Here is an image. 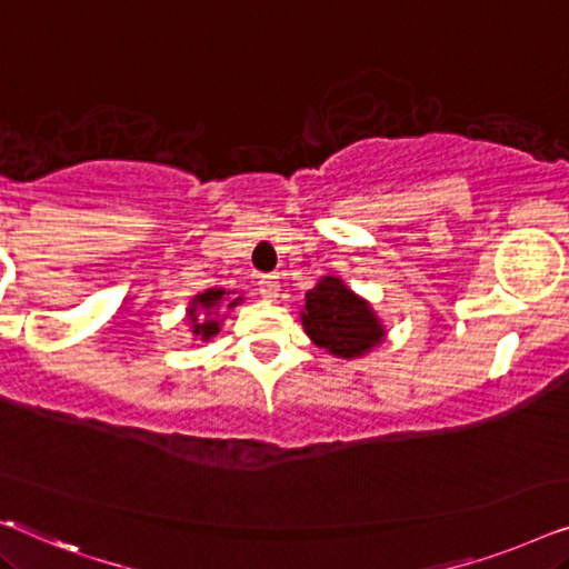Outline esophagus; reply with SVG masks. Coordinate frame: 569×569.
I'll return each instance as SVG.
<instances>
[{"label": "esophagus", "mask_w": 569, "mask_h": 569, "mask_svg": "<svg viewBox=\"0 0 569 569\" xmlns=\"http://www.w3.org/2000/svg\"><path fill=\"white\" fill-rule=\"evenodd\" d=\"M258 291H260L262 299L273 301L276 296H278V291H281V283H278L276 276H260L258 278Z\"/></svg>", "instance_id": "34e87169"}]
</instances>
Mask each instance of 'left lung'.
<instances>
[{
  "label": "left lung",
  "instance_id": "left-lung-1",
  "mask_svg": "<svg viewBox=\"0 0 569 569\" xmlns=\"http://www.w3.org/2000/svg\"><path fill=\"white\" fill-rule=\"evenodd\" d=\"M299 315L309 340L335 358H361L387 338V327L371 301L346 286L340 276L319 278L317 286L303 293Z\"/></svg>",
  "mask_w": 569,
  "mask_h": 569
}]
</instances>
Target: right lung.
Wrapping results in <instances>:
<instances>
[{"label": "right lung", "mask_w": 569, "mask_h": 569, "mask_svg": "<svg viewBox=\"0 0 569 569\" xmlns=\"http://www.w3.org/2000/svg\"><path fill=\"white\" fill-rule=\"evenodd\" d=\"M244 296L227 288H206L203 293H196L188 303V322L196 342H208L221 332V322L227 319V311L242 303Z\"/></svg>", "instance_id": "right-lung-1"}]
</instances>
